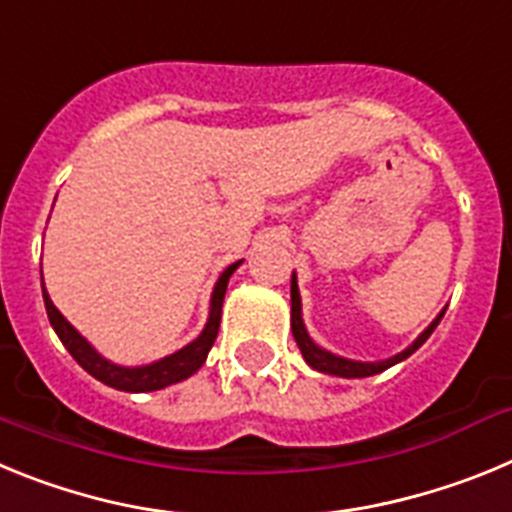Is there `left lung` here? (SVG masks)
<instances>
[{"mask_svg":"<svg viewBox=\"0 0 512 512\" xmlns=\"http://www.w3.org/2000/svg\"><path fill=\"white\" fill-rule=\"evenodd\" d=\"M292 336H295L297 346H300L302 356H305L307 364L315 369V372H323V374H333V377H343V379H359V377H372V374H379L384 372V369H390V366L400 364V361L408 359L410 354H415L420 346H423L428 338H431V333L436 330V325L441 323L443 318V310L441 315H438L436 320H433L428 328L420 333L418 338H415L413 343H410L405 351H400L397 356H392V359H384V361H351V359H343V356H336L330 354V351H325V348H320L318 343L312 341L310 336H307V328L305 323H302V300H300V289H297V277L292 274Z\"/></svg>","mask_w":512,"mask_h":512,"instance_id":"left-lung-1","label":"left lung"}]
</instances>
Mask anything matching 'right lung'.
<instances>
[{
	"mask_svg": "<svg viewBox=\"0 0 512 512\" xmlns=\"http://www.w3.org/2000/svg\"><path fill=\"white\" fill-rule=\"evenodd\" d=\"M241 266V261L230 264L228 269L220 274L215 289H212V300H210V318H207L205 330L200 336L194 338L192 343H187L184 348H179L176 354L166 356L161 361H153V364L146 366H117L112 361H107L104 356H99L92 348V343L81 336L79 330L63 318L61 312L56 310V305L51 302L48 292L43 287V300H45V312H48V320H51L53 330L58 333L61 343L69 348V354L74 356L76 364L84 369V372L92 374L94 379H99L107 387H115V390L122 392H153V390H164L169 384L182 382V379L192 377L202 364H205L207 354H210L212 343L217 338V328H220V315H223V300H225V289H228V279L233 277V271ZM43 282V277H40Z\"/></svg>",
	"mask_w": 512,
	"mask_h": 512,
	"instance_id": "add662e5",
	"label": "right lung"
}]
</instances>
